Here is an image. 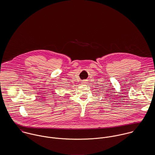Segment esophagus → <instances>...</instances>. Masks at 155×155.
<instances>
[{
  "label": "esophagus",
  "mask_w": 155,
  "mask_h": 155,
  "mask_svg": "<svg viewBox=\"0 0 155 155\" xmlns=\"http://www.w3.org/2000/svg\"><path fill=\"white\" fill-rule=\"evenodd\" d=\"M87 81H82V84L83 85H85V84H87Z\"/></svg>",
  "instance_id": "1"
}]
</instances>
